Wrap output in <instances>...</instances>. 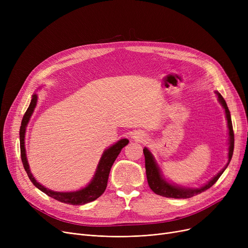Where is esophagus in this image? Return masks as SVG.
Here are the masks:
<instances>
[{"instance_id": "obj_1", "label": "esophagus", "mask_w": 248, "mask_h": 248, "mask_svg": "<svg viewBox=\"0 0 248 248\" xmlns=\"http://www.w3.org/2000/svg\"><path fill=\"white\" fill-rule=\"evenodd\" d=\"M135 139H136V140H140L141 139V136H140V134H137V135L135 136Z\"/></svg>"}]
</instances>
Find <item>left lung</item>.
<instances>
[{
    "label": "left lung",
    "instance_id": "8db88e82",
    "mask_svg": "<svg viewBox=\"0 0 248 248\" xmlns=\"http://www.w3.org/2000/svg\"><path fill=\"white\" fill-rule=\"evenodd\" d=\"M218 95V99L220 101V103L222 104V107L225 109V113H226V119H227V124H228V129H229V153H228V163L226 165V167L221 171L219 174H217L210 182L204 186H202L201 188H197V189H186V188H182V187H177L174 185L169 184L168 182H166L161 174H160V170L155 164L153 155L151 154V152L145 148L144 149V155H145V163H146V174H147V179H148V184L150 186V188L152 189V191H154L155 194L160 195V196L163 197H168V198H176V199H187V198H191L195 195H198L204 191H206L207 189H209L210 187H212L217 180L220 178V176L223 174V172L225 171V169L227 168L228 164L231 161L232 155H233V150H234V133H233V127H232V122H231V116H230V111L228 109V107L226 104V101L224 100L223 96L221 95L219 93H216Z\"/></svg>",
    "mask_w": 248,
    "mask_h": 248
}]
</instances>
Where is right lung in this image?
Returning a JSON list of instances; mask_svg holds the SVG:
<instances>
[{"label":"right lung","instance_id":"1","mask_svg":"<svg viewBox=\"0 0 248 248\" xmlns=\"http://www.w3.org/2000/svg\"><path fill=\"white\" fill-rule=\"evenodd\" d=\"M37 103V95L34 94L31 100V103L29 108L26 110L21 127H20V150H21V160L24 166V169L26 173H27L29 179L31 180L34 186H36L39 190H41L45 194H47L49 197L54 198L55 200H58L60 202L70 204V205H83L86 203H89L91 201L96 200L98 197H100L102 193L106 191L107 186H108V175L110 172L111 166L113 165L115 159L117 158V155L121 153L122 149L128 144V140L123 139L116 142L115 145L111 146L109 149L106 150L102 155V157L99 161V164L96 169V173L93 179V181L90 182L89 185L86 186L85 188L79 190V191H75V192H54L51 191L41 184H39L38 182L34 179L33 175L30 172L29 165L27 158H26V151H25V133H26V126H27L30 117L34 111V108L36 107Z\"/></svg>","mask_w":248,"mask_h":248}]
</instances>
